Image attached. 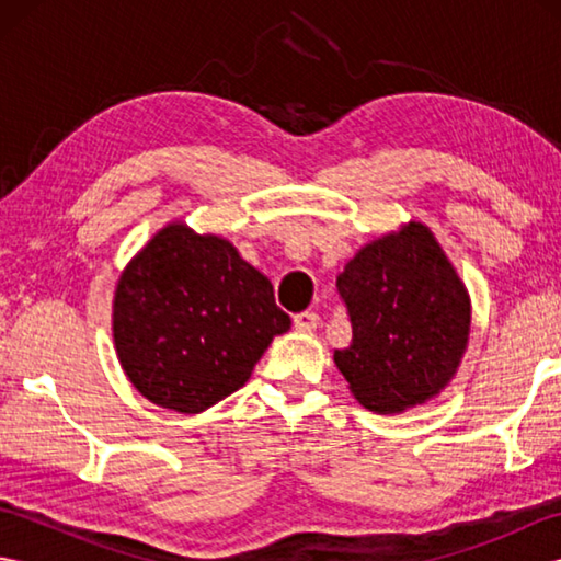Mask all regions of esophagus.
<instances>
[{
	"label": "esophagus",
	"mask_w": 561,
	"mask_h": 561,
	"mask_svg": "<svg viewBox=\"0 0 561 561\" xmlns=\"http://www.w3.org/2000/svg\"><path fill=\"white\" fill-rule=\"evenodd\" d=\"M294 328L299 332H311L318 328V313L313 311H304L294 316Z\"/></svg>",
	"instance_id": "34e87169"
}]
</instances>
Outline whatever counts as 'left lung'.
Segmentation results:
<instances>
[{
	"mask_svg": "<svg viewBox=\"0 0 561 561\" xmlns=\"http://www.w3.org/2000/svg\"><path fill=\"white\" fill-rule=\"evenodd\" d=\"M337 291L352 342L335 350V364L366 410L416 408L458 374L470 340V294L428 226L408 221L356 250Z\"/></svg>",
	"mask_w": 561,
	"mask_h": 561,
	"instance_id": "8db88e82",
	"label": "left lung"
}]
</instances>
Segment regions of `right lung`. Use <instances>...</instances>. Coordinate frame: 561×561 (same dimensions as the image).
Segmentation results:
<instances>
[{
  "instance_id": "right-lung-1",
  "label": "right lung",
  "mask_w": 561,
  "mask_h": 561,
  "mask_svg": "<svg viewBox=\"0 0 561 561\" xmlns=\"http://www.w3.org/2000/svg\"><path fill=\"white\" fill-rule=\"evenodd\" d=\"M291 318L231 241L171 221L127 262L113 296L115 354L159 408L199 414L245 386Z\"/></svg>"
}]
</instances>
